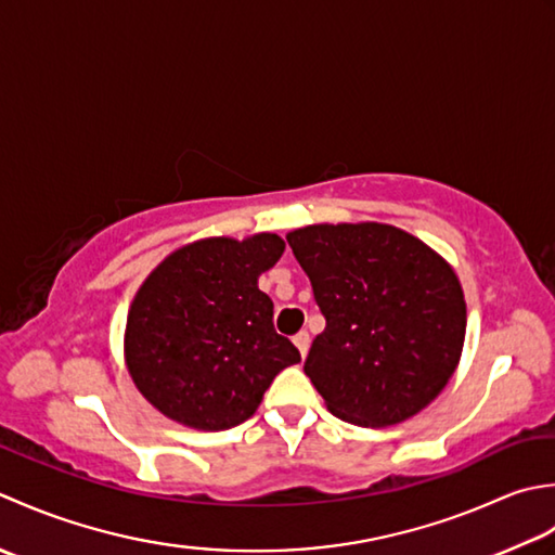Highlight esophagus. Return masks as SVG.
Segmentation results:
<instances>
[{
	"mask_svg": "<svg viewBox=\"0 0 555 555\" xmlns=\"http://www.w3.org/2000/svg\"><path fill=\"white\" fill-rule=\"evenodd\" d=\"M294 345H297V349H299V354H301V357H307V352H309V345H311V337H309V333H307V331H301V333L294 335Z\"/></svg>",
	"mask_w": 555,
	"mask_h": 555,
	"instance_id": "obj_1",
	"label": "esophagus"
}]
</instances>
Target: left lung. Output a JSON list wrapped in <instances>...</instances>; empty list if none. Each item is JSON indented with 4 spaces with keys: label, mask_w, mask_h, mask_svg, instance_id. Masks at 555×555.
Returning a JSON list of instances; mask_svg holds the SVG:
<instances>
[{
    "label": "left lung",
    "mask_w": 555,
    "mask_h": 555,
    "mask_svg": "<svg viewBox=\"0 0 555 555\" xmlns=\"http://www.w3.org/2000/svg\"><path fill=\"white\" fill-rule=\"evenodd\" d=\"M287 242L325 319L304 373L359 426L410 420L446 388L465 343L457 275L390 224H311Z\"/></svg>",
    "instance_id": "left-lung-1"
}]
</instances>
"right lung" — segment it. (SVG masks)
<instances>
[{"label": "right lung", "instance_id": "1", "mask_svg": "<svg viewBox=\"0 0 555 555\" xmlns=\"http://www.w3.org/2000/svg\"><path fill=\"white\" fill-rule=\"evenodd\" d=\"M285 242L218 236L179 248L135 294L127 321V366L135 388L169 420L203 431L246 422L299 349L275 333L273 301L258 275Z\"/></svg>", "mask_w": 555, "mask_h": 555}]
</instances>
